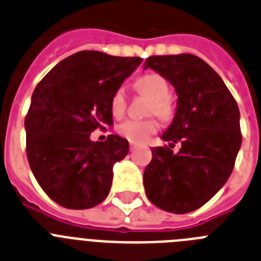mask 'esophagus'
<instances>
[{
	"label": "esophagus",
	"mask_w": 261,
	"mask_h": 261,
	"mask_svg": "<svg viewBox=\"0 0 261 261\" xmlns=\"http://www.w3.org/2000/svg\"><path fill=\"white\" fill-rule=\"evenodd\" d=\"M135 149H137V144L131 143L130 144V151H131V152H133V151H135Z\"/></svg>",
	"instance_id": "34e87169"
}]
</instances>
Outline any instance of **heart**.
Wrapping results in <instances>:
<instances>
[{
    "instance_id": "b5f03b06",
    "label": "heart",
    "mask_w": 261,
    "mask_h": 261,
    "mask_svg": "<svg viewBox=\"0 0 261 261\" xmlns=\"http://www.w3.org/2000/svg\"><path fill=\"white\" fill-rule=\"evenodd\" d=\"M135 87L142 94L149 97L152 101L151 112L155 113L163 119H168L173 113L169 96V85L164 77L158 73H148L139 77L135 83ZM127 98L124 88H118L114 92L110 101V109L114 117H122L126 112ZM159 128V123L155 119H128L118 126V134L122 138L127 139L133 143H143L152 134H155Z\"/></svg>"
}]
</instances>
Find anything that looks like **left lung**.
<instances>
[{"mask_svg":"<svg viewBox=\"0 0 261 261\" xmlns=\"http://www.w3.org/2000/svg\"><path fill=\"white\" fill-rule=\"evenodd\" d=\"M151 68L173 85L177 106L162 134L169 147L151 148L144 169L148 199L165 212L184 214L205 205L226 184L242 144L240 113L226 84L202 59L190 54L149 56Z\"/></svg>","mask_w":261,"mask_h":261,"instance_id":"1","label":"left lung"}]
</instances>
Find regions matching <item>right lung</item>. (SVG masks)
Returning a JSON list of instances; mask_svg holds the SVG:
<instances>
[{"mask_svg":"<svg viewBox=\"0 0 261 261\" xmlns=\"http://www.w3.org/2000/svg\"><path fill=\"white\" fill-rule=\"evenodd\" d=\"M142 63L80 51L56 64L36 85L24 119L29 164L47 196L67 209H89L108 197L113 167L128 153L127 139L90 133L112 126L110 101Z\"/></svg>","mask_w":261,"mask_h":261,"instance_id":"obj_1","label":"right lung"}]
</instances>
